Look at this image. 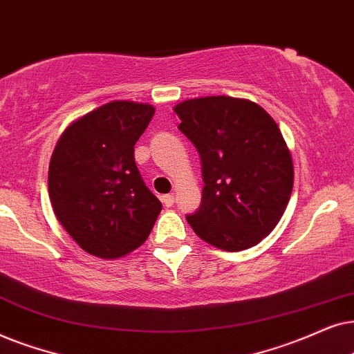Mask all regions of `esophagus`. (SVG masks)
<instances>
[{"instance_id": "obj_1", "label": "esophagus", "mask_w": 354, "mask_h": 354, "mask_svg": "<svg viewBox=\"0 0 354 354\" xmlns=\"http://www.w3.org/2000/svg\"><path fill=\"white\" fill-rule=\"evenodd\" d=\"M162 202H163L165 207H171V205L174 204V196H173V194L163 196V197H162Z\"/></svg>"}]
</instances>
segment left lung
<instances>
[{"instance_id": "8db88e82", "label": "left lung", "mask_w": 354, "mask_h": 354, "mask_svg": "<svg viewBox=\"0 0 354 354\" xmlns=\"http://www.w3.org/2000/svg\"><path fill=\"white\" fill-rule=\"evenodd\" d=\"M173 110L201 155L205 185L187 223L223 251L256 246L279 223L293 191V160L279 124L257 103L225 95L191 98Z\"/></svg>"}]
</instances>
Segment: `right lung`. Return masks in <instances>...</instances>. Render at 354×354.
<instances>
[{"instance_id": "obj_1", "label": "right lung", "mask_w": 354, "mask_h": 354, "mask_svg": "<svg viewBox=\"0 0 354 354\" xmlns=\"http://www.w3.org/2000/svg\"><path fill=\"white\" fill-rule=\"evenodd\" d=\"M153 113L149 103H105L71 122L55 145L51 207L69 236L92 256L133 252L162 210L134 162V145Z\"/></svg>"}]
</instances>
